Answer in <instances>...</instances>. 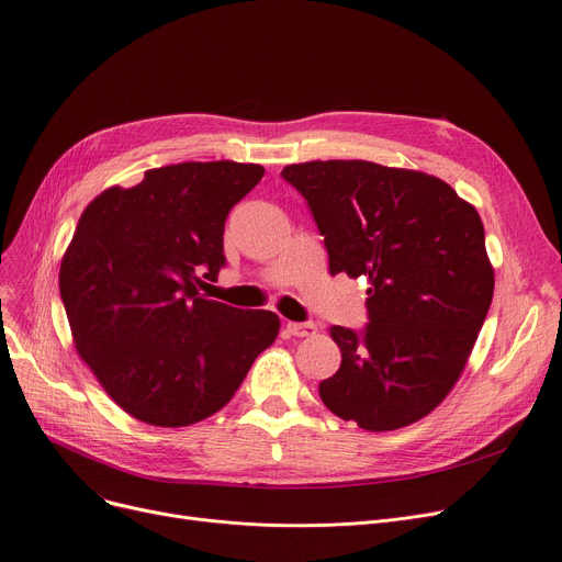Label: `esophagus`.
<instances>
[{
  "label": "esophagus",
  "mask_w": 562,
  "mask_h": 562,
  "mask_svg": "<svg viewBox=\"0 0 562 562\" xmlns=\"http://www.w3.org/2000/svg\"><path fill=\"white\" fill-rule=\"evenodd\" d=\"M286 333L291 337H312L316 335V326L314 323H296V321H289L286 323Z\"/></svg>",
  "instance_id": "1"
}]
</instances>
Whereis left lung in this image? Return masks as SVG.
<instances>
[{"instance_id": "obj_1", "label": "left lung", "mask_w": 562, "mask_h": 562, "mask_svg": "<svg viewBox=\"0 0 562 562\" xmlns=\"http://www.w3.org/2000/svg\"><path fill=\"white\" fill-rule=\"evenodd\" d=\"M328 248L330 273L369 280L364 333L330 328L339 371L318 385L344 422L385 432L449 396L494 293L474 204L445 180L362 159L284 166Z\"/></svg>"}]
</instances>
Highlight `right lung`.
<instances>
[{
    "label": "right lung",
    "instance_id": "add662e5",
    "mask_svg": "<svg viewBox=\"0 0 562 562\" xmlns=\"http://www.w3.org/2000/svg\"><path fill=\"white\" fill-rule=\"evenodd\" d=\"M261 177L257 164H172L83 210L58 289L79 358L134 419L180 428L212 417L276 341L278 314L198 291V276L225 263L229 210Z\"/></svg>",
    "mask_w": 562,
    "mask_h": 562
}]
</instances>
